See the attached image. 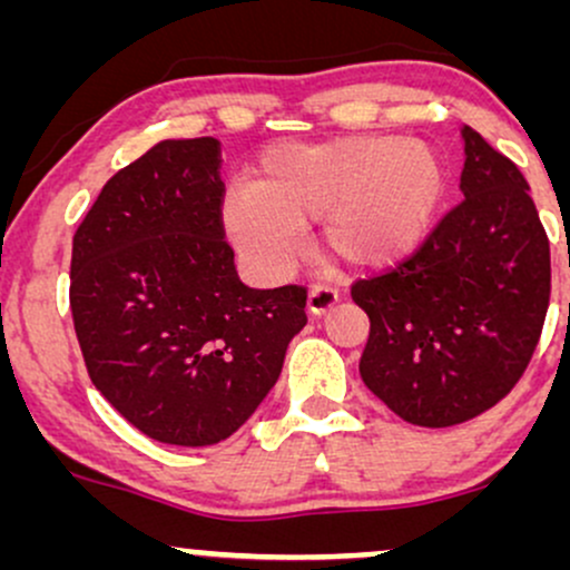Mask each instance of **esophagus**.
Instances as JSON below:
<instances>
[{
	"label": "esophagus",
	"instance_id": "obj_1",
	"mask_svg": "<svg viewBox=\"0 0 570 570\" xmlns=\"http://www.w3.org/2000/svg\"><path fill=\"white\" fill-rule=\"evenodd\" d=\"M340 299V292L332 289V286H324V284H316L307 294V307H311L313 313H326L332 305H335Z\"/></svg>",
	"mask_w": 570,
	"mask_h": 570
}]
</instances>
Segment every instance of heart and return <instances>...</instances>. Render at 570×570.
<instances>
[{"label":"heart","instance_id":"b5f03b06","mask_svg":"<svg viewBox=\"0 0 570 570\" xmlns=\"http://www.w3.org/2000/svg\"><path fill=\"white\" fill-rule=\"evenodd\" d=\"M444 195L434 147L399 136H343L284 144L259 158L248 187L225 195L222 222L259 276L284 278L303 227L322 222V244L351 267H383L426 238Z\"/></svg>","mask_w":570,"mask_h":570}]
</instances>
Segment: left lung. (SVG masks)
I'll use <instances>...</instances> for the list:
<instances>
[{
	"label": "left lung",
	"mask_w": 570,
	"mask_h": 570,
	"mask_svg": "<svg viewBox=\"0 0 570 570\" xmlns=\"http://www.w3.org/2000/svg\"><path fill=\"white\" fill-rule=\"evenodd\" d=\"M463 200L410 257L351 284L370 316L362 381L426 429L472 421L514 389L552 289L549 238L525 176L474 128H463Z\"/></svg>",
	"instance_id": "1"
}]
</instances>
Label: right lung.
Segmentation results:
<instances>
[{
	"instance_id": "add662e5",
	"label": "right lung",
	"mask_w": 570,
	"mask_h": 570,
	"mask_svg": "<svg viewBox=\"0 0 570 570\" xmlns=\"http://www.w3.org/2000/svg\"><path fill=\"white\" fill-rule=\"evenodd\" d=\"M219 141L168 139L117 171L71 244L90 381L149 440L217 444L248 421L307 324V289H248L225 240Z\"/></svg>"
}]
</instances>
